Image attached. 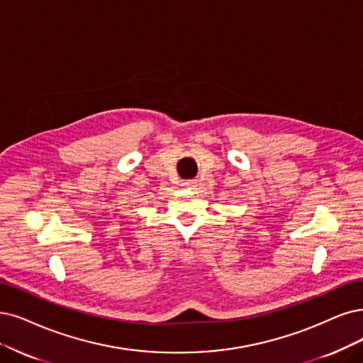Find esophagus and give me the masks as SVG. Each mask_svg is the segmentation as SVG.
Wrapping results in <instances>:
<instances>
[{"label":"esophagus","instance_id":"34e87169","mask_svg":"<svg viewBox=\"0 0 363 363\" xmlns=\"http://www.w3.org/2000/svg\"><path fill=\"white\" fill-rule=\"evenodd\" d=\"M184 185H185V186H189V189H194V186H196V181H194V179L185 181V182H184Z\"/></svg>","mask_w":363,"mask_h":363}]
</instances>
